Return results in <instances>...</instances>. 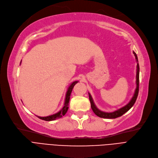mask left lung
I'll return each mask as SVG.
<instances>
[{"mask_svg": "<svg viewBox=\"0 0 158 158\" xmlns=\"http://www.w3.org/2000/svg\"><path fill=\"white\" fill-rule=\"evenodd\" d=\"M133 53L134 54L135 59H136V62H137V72H136V88L134 92V94L133 95L132 98L131 100L128 103L125 105V106H123L119 109H118V110H115L113 112H105L101 111L100 110H99L96 106L94 104V102L93 101V99L92 98V96L90 93H88L89 94V99H90V104H91V108L92 109L93 112L95 113V115H97L98 117L101 118H106V119H115L120 117V116L123 115L125 113L128 112L129 110L131 108L133 105H134L135 102L137 99V98H138V92H139V66L138 63V56H137L136 53L133 52Z\"/></svg>", "mask_w": 158, "mask_h": 158, "instance_id": "8db88e82", "label": "left lung"}]
</instances>
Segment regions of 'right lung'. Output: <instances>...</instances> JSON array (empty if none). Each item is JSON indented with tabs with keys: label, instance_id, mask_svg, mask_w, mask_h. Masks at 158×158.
<instances>
[{
	"label": "right lung",
	"instance_id": "right-lung-1",
	"mask_svg": "<svg viewBox=\"0 0 158 158\" xmlns=\"http://www.w3.org/2000/svg\"><path fill=\"white\" fill-rule=\"evenodd\" d=\"M77 83H78V81H73V83L70 85V86L68 87L66 94V98H65L64 106L59 112H58L57 113L55 114L46 116V117H40V116H37V117L40 119H43V120L47 121H53V120H56L57 119H59L60 118H62L63 115H64L66 114V113L68 111V105H69V101H70V95L72 92V89L73 88V86L75 85V84H77Z\"/></svg>",
	"mask_w": 158,
	"mask_h": 158
}]
</instances>
